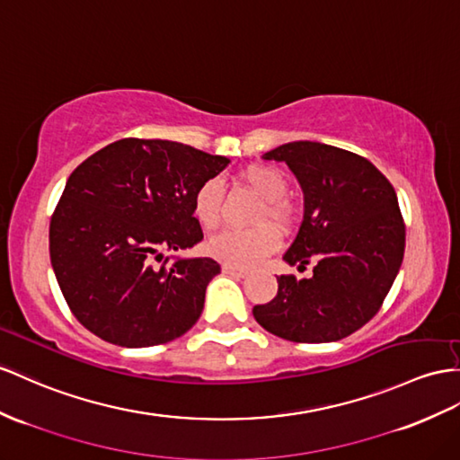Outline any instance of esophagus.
Returning <instances> with one entry per match:
<instances>
[{
    "instance_id": "34e87169",
    "label": "esophagus",
    "mask_w": 460,
    "mask_h": 460,
    "mask_svg": "<svg viewBox=\"0 0 460 460\" xmlns=\"http://www.w3.org/2000/svg\"><path fill=\"white\" fill-rule=\"evenodd\" d=\"M221 272L223 274H227V276H237V278H244L246 274V270H243V268H234V266H231V264H223L221 266Z\"/></svg>"
}]
</instances>
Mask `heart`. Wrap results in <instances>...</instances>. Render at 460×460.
Here are the masks:
<instances>
[{
  "instance_id": "heart-1",
  "label": "heart",
  "mask_w": 460,
  "mask_h": 460,
  "mask_svg": "<svg viewBox=\"0 0 460 460\" xmlns=\"http://www.w3.org/2000/svg\"><path fill=\"white\" fill-rule=\"evenodd\" d=\"M243 179L252 190L262 198V204L256 211V221H272L276 227L288 229L296 209L288 199L289 182L288 176L272 164H252L243 172ZM223 208V182L219 179H208L198 186L192 199V211L196 221L204 229H214L221 219ZM279 243L278 231L270 223L251 229H226L214 234L208 241V252L237 268H249L272 252Z\"/></svg>"
}]
</instances>
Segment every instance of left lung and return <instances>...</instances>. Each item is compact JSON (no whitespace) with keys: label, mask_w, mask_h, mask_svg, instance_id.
Listing matches in <instances>:
<instances>
[{"label":"left lung","mask_w":460,"mask_h":460,"mask_svg":"<svg viewBox=\"0 0 460 460\" xmlns=\"http://www.w3.org/2000/svg\"><path fill=\"white\" fill-rule=\"evenodd\" d=\"M297 176L305 214L284 261L313 276L278 278V296L256 305V323L291 342H336L379 313L404 258L406 227L393 184L356 153L291 141L262 155Z\"/></svg>","instance_id":"left-lung-1"}]
</instances>
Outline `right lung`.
<instances>
[{
  "label": "right lung",
  "mask_w": 460,
  "mask_h": 460,
  "mask_svg": "<svg viewBox=\"0 0 460 460\" xmlns=\"http://www.w3.org/2000/svg\"><path fill=\"white\" fill-rule=\"evenodd\" d=\"M229 164L167 139L124 137L69 174L50 221V261L69 309L87 331L122 348L167 344L196 324L211 258H153L204 239L198 186Z\"/></svg>",
  "instance_id": "1"
}]
</instances>
